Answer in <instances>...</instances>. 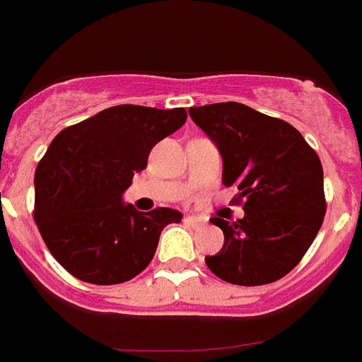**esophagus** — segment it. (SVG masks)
<instances>
[{
  "mask_svg": "<svg viewBox=\"0 0 362 362\" xmlns=\"http://www.w3.org/2000/svg\"><path fill=\"white\" fill-rule=\"evenodd\" d=\"M186 223L193 228H199V226H202L206 221L202 217H197V215H189V217H186Z\"/></svg>",
  "mask_w": 362,
  "mask_h": 362,
  "instance_id": "obj_1",
  "label": "esophagus"
}]
</instances>
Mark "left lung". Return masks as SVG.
<instances>
[{
  "label": "left lung",
  "mask_w": 362,
  "mask_h": 362,
  "mask_svg": "<svg viewBox=\"0 0 362 362\" xmlns=\"http://www.w3.org/2000/svg\"><path fill=\"white\" fill-rule=\"evenodd\" d=\"M191 119L223 156V182L238 187L245 217L209 218L224 233L206 265L233 285L272 284L298 265L326 215L318 154L287 121L241 103L191 106Z\"/></svg>",
  "instance_id": "left-lung-1"
}]
</instances>
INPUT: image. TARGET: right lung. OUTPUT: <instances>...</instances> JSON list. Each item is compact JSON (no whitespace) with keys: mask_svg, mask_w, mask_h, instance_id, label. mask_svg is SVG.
<instances>
[{"mask_svg":"<svg viewBox=\"0 0 362 362\" xmlns=\"http://www.w3.org/2000/svg\"><path fill=\"white\" fill-rule=\"evenodd\" d=\"M184 108L117 105L57 134L35 173V223L45 247L75 278L115 285L153 261L158 239L182 214L138 211L121 195L151 148L186 123Z\"/></svg>","mask_w":362,"mask_h":362,"instance_id":"1","label":"right lung"}]
</instances>
